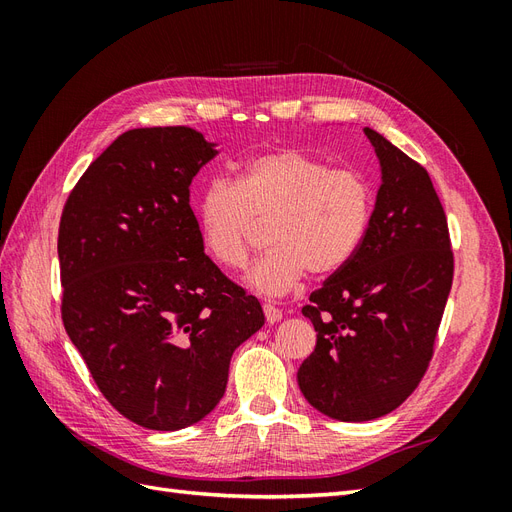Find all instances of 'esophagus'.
Masks as SVG:
<instances>
[{"label":"esophagus","instance_id":"obj_1","mask_svg":"<svg viewBox=\"0 0 512 512\" xmlns=\"http://www.w3.org/2000/svg\"><path fill=\"white\" fill-rule=\"evenodd\" d=\"M262 312H265V318H267L269 324H275V322H280L284 318L280 309L273 307V305H262Z\"/></svg>","mask_w":512,"mask_h":512}]
</instances>
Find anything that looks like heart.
<instances>
[{
    "label": "heart",
    "instance_id": "obj_1",
    "mask_svg": "<svg viewBox=\"0 0 512 512\" xmlns=\"http://www.w3.org/2000/svg\"><path fill=\"white\" fill-rule=\"evenodd\" d=\"M374 213V190L352 168H331L299 149L247 160L237 183L209 181L196 200L200 241L222 269H243L256 224L267 222L271 250L247 271L262 297H284L309 271L327 277L359 252Z\"/></svg>",
    "mask_w": 512,
    "mask_h": 512
}]
</instances>
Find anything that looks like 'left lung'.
<instances>
[{"label": "left lung", "instance_id": "left-lung-1", "mask_svg": "<svg viewBox=\"0 0 512 512\" xmlns=\"http://www.w3.org/2000/svg\"><path fill=\"white\" fill-rule=\"evenodd\" d=\"M380 162V188L359 252L316 292L303 316L316 348L299 389L318 412L344 423L380 418L425 376L453 284L446 215L427 170L363 128Z\"/></svg>", "mask_w": 512, "mask_h": 512}]
</instances>
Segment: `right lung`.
Returning a JSON list of instances; mask_svg holds the SVG:
<instances>
[{"label": "right lung", "instance_id": "right-lung-1", "mask_svg": "<svg viewBox=\"0 0 512 512\" xmlns=\"http://www.w3.org/2000/svg\"><path fill=\"white\" fill-rule=\"evenodd\" d=\"M215 143L185 126L123 132L61 213V318L91 378L132 423L177 431L226 391L265 314L205 256L190 183Z\"/></svg>", "mask_w": 512, "mask_h": 512}]
</instances>
